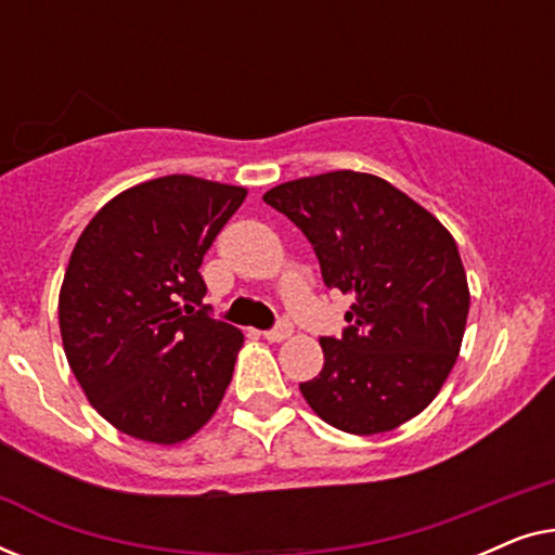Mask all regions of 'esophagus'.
Masks as SVG:
<instances>
[{"label": "esophagus", "mask_w": 555, "mask_h": 555, "mask_svg": "<svg viewBox=\"0 0 555 555\" xmlns=\"http://www.w3.org/2000/svg\"><path fill=\"white\" fill-rule=\"evenodd\" d=\"M262 336L268 338V340H272V344H280V340H285V338H291V336H293V325L287 323V321H283V323H278L275 328L264 331Z\"/></svg>", "instance_id": "obj_1"}]
</instances>
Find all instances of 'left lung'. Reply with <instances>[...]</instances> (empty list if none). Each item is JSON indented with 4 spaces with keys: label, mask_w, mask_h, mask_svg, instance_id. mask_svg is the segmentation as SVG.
<instances>
[{
    "label": "left lung",
    "mask_w": 555,
    "mask_h": 555,
    "mask_svg": "<svg viewBox=\"0 0 555 555\" xmlns=\"http://www.w3.org/2000/svg\"><path fill=\"white\" fill-rule=\"evenodd\" d=\"M306 234L325 287L351 295L344 336L300 391L348 435L397 429L429 406L457 361L469 291L457 242L389 181L328 171L262 196Z\"/></svg>",
    "instance_id": "8db88e82"
}]
</instances>
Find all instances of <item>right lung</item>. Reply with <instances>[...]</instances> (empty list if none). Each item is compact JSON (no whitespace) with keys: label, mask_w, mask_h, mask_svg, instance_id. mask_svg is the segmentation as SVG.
Segmentation results:
<instances>
[{"label":"right lung","mask_w":555,"mask_h":555,"mask_svg":"<svg viewBox=\"0 0 555 555\" xmlns=\"http://www.w3.org/2000/svg\"><path fill=\"white\" fill-rule=\"evenodd\" d=\"M247 189L171 173L126 189L82 230L60 291V336L95 412L177 444L217 412L242 333L202 306L211 242Z\"/></svg>","instance_id":"right-lung-1"}]
</instances>
